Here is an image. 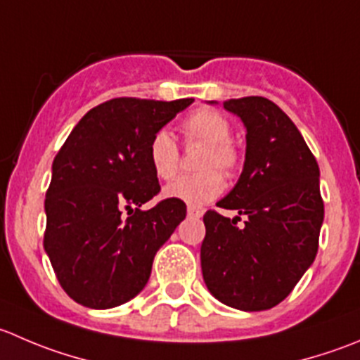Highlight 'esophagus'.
I'll return each mask as SVG.
<instances>
[{
	"mask_svg": "<svg viewBox=\"0 0 360 360\" xmlns=\"http://www.w3.org/2000/svg\"><path fill=\"white\" fill-rule=\"evenodd\" d=\"M204 214V211H202V209H197V207H188V216H190V218H200V216Z\"/></svg>",
	"mask_w": 360,
	"mask_h": 360,
	"instance_id": "1",
	"label": "esophagus"
}]
</instances>
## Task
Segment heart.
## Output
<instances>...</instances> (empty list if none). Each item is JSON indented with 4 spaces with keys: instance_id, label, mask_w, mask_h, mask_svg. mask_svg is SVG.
<instances>
[{
    "instance_id": "1",
    "label": "heart",
    "mask_w": 360,
    "mask_h": 360,
    "mask_svg": "<svg viewBox=\"0 0 360 360\" xmlns=\"http://www.w3.org/2000/svg\"><path fill=\"white\" fill-rule=\"evenodd\" d=\"M183 134L188 142H197L205 146L202 156L200 169L205 172L198 176H181L169 183L163 195L170 200L183 202L191 207H200L207 202L214 200L223 191V177L219 169L225 174L236 172L240 165V155L236 146L230 142L232 128L221 116L209 109H200L188 116L183 123ZM151 169L160 179H170L176 176L179 167V149L172 134L160 130L153 135L148 148Z\"/></svg>"
}]
</instances>
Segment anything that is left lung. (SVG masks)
<instances>
[{"label":"left lung","instance_id":"left-lung-1","mask_svg":"<svg viewBox=\"0 0 360 360\" xmlns=\"http://www.w3.org/2000/svg\"><path fill=\"white\" fill-rule=\"evenodd\" d=\"M216 103V102H209ZM246 128L243 172L204 214L200 265L207 290L240 311L280 304L313 264L323 223L320 170L290 117L264 96L223 102ZM245 225L236 226L240 216Z\"/></svg>","mask_w":360,"mask_h":360}]
</instances>
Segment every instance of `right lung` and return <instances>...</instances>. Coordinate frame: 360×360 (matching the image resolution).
I'll return each mask as SVG.
<instances>
[{"label": "right lung", "mask_w": 360, "mask_h": 360, "mask_svg": "<svg viewBox=\"0 0 360 360\" xmlns=\"http://www.w3.org/2000/svg\"><path fill=\"white\" fill-rule=\"evenodd\" d=\"M191 103L109 100L75 124L56 155L44 248L59 285L79 304L109 309L134 299L156 251L186 218V204L170 198L148 211L141 205L160 191L149 142Z\"/></svg>", "instance_id": "add662e5"}]
</instances>
